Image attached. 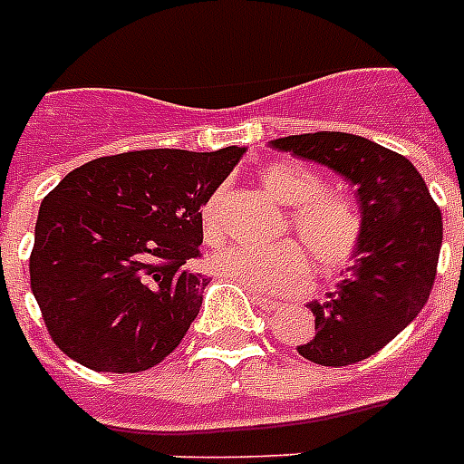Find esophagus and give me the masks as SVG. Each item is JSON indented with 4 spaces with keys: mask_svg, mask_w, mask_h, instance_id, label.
<instances>
[{
    "mask_svg": "<svg viewBox=\"0 0 464 464\" xmlns=\"http://www.w3.org/2000/svg\"><path fill=\"white\" fill-rule=\"evenodd\" d=\"M253 301L257 305H260V308L265 310V313H275V310L282 308V304H279V301H272V298L260 296V294H253Z\"/></svg>",
    "mask_w": 464,
    "mask_h": 464,
    "instance_id": "esophagus-1",
    "label": "esophagus"
}]
</instances>
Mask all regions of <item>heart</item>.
Returning a JSON list of instances; mask_svg holds the SVG:
<instances>
[{"mask_svg":"<svg viewBox=\"0 0 464 464\" xmlns=\"http://www.w3.org/2000/svg\"><path fill=\"white\" fill-rule=\"evenodd\" d=\"M269 195L289 207L284 233L298 243H279L269 250L233 246L211 257L218 275L253 291L284 294L310 279V262L323 276H339L352 267L363 238L359 207L337 189H323V175L301 160L284 159L257 173ZM199 228L207 246L226 238L224 189H214L199 209Z\"/></svg>","mask_w":464,"mask_h":464,"instance_id":"obj_1","label":"heart"}]
</instances>
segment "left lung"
I'll return each instance as SVG.
<instances>
[{"mask_svg": "<svg viewBox=\"0 0 464 464\" xmlns=\"http://www.w3.org/2000/svg\"><path fill=\"white\" fill-rule=\"evenodd\" d=\"M272 147L324 163L356 185L359 255L339 289L310 304L315 337L298 353L320 366L359 363L392 342L429 301L443 243L439 204L402 154L359 134H291Z\"/></svg>", "mask_w": 464, "mask_h": 464, "instance_id": "left-lung-1", "label": "left lung"}]
</instances>
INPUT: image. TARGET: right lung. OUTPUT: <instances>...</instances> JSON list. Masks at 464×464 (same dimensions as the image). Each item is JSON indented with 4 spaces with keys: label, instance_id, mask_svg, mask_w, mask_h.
<instances>
[{
    "label": "right lung",
    "instance_id": "right-lung-1",
    "mask_svg": "<svg viewBox=\"0 0 464 464\" xmlns=\"http://www.w3.org/2000/svg\"><path fill=\"white\" fill-rule=\"evenodd\" d=\"M243 147L144 149L74 168L43 199L31 289L53 342L98 373H140L180 344L209 279L204 199Z\"/></svg>",
    "mask_w": 464,
    "mask_h": 464
}]
</instances>
